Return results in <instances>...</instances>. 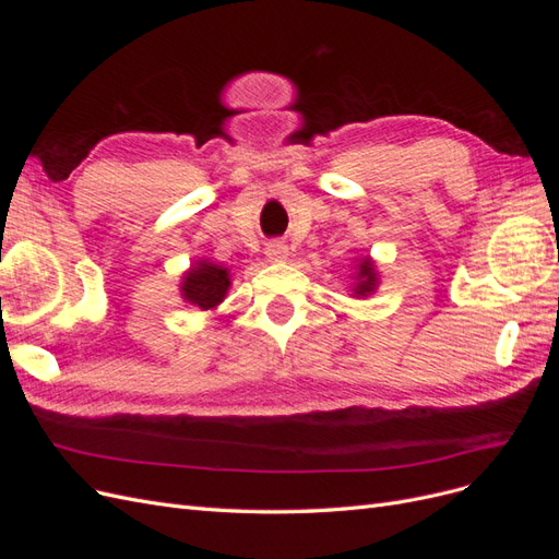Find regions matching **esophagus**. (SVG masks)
<instances>
[{"mask_svg": "<svg viewBox=\"0 0 559 559\" xmlns=\"http://www.w3.org/2000/svg\"><path fill=\"white\" fill-rule=\"evenodd\" d=\"M265 257L270 259V261H284L286 257H289V247H286L284 242H270L267 247H265Z\"/></svg>", "mask_w": 559, "mask_h": 559, "instance_id": "esophagus-1", "label": "esophagus"}]
</instances>
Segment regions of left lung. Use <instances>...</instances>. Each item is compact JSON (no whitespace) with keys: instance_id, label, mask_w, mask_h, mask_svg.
Segmentation results:
<instances>
[{"instance_id":"1","label":"left lung","mask_w":559,"mask_h":559,"mask_svg":"<svg viewBox=\"0 0 559 559\" xmlns=\"http://www.w3.org/2000/svg\"><path fill=\"white\" fill-rule=\"evenodd\" d=\"M373 289H376V270H373V263L364 259L359 263V275H357V286H354V294L366 296Z\"/></svg>"}]
</instances>
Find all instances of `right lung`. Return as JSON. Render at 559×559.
I'll return each instance as SVG.
<instances>
[{"label":"right lung","mask_w":559,"mask_h":559,"mask_svg":"<svg viewBox=\"0 0 559 559\" xmlns=\"http://www.w3.org/2000/svg\"><path fill=\"white\" fill-rule=\"evenodd\" d=\"M228 286V270L212 263H198L195 267H191V273L183 277L181 289L186 300L202 310H210L224 300Z\"/></svg>","instance_id":"1"}]
</instances>
